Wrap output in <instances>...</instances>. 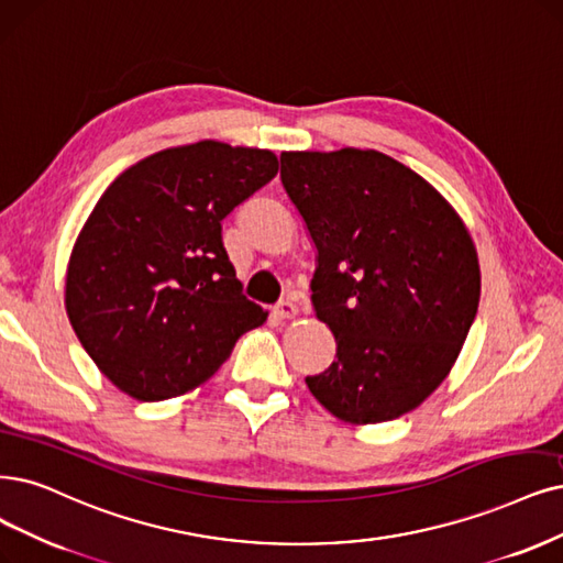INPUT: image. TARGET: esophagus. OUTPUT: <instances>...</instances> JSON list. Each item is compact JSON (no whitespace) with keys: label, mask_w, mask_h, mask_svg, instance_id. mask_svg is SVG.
Returning a JSON list of instances; mask_svg holds the SVG:
<instances>
[{"label":"esophagus","mask_w":563,"mask_h":563,"mask_svg":"<svg viewBox=\"0 0 563 563\" xmlns=\"http://www.w3.org/2000/svg\"><path fill=\"white\" fill-rule=\"evenodd\" d=\"M274 313H276L280 320H295V318L299 316V308H297V303H295V301L283 299V301H278V303H276Z\"/></svg>","instance_id":"34e87169"}]
</instances>
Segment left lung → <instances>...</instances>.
<instances>
[{"label":"left lung","instance_id":"left-lung-1","mask_svg":"<svg viewBox=\"0 0 563 563\" xmlns=\"http://www.w3.org/2000/svg\"><path fill=\"white\" fill-rule=\"evenodd\" d=\"M280 180L318 250L313 308L336 360L308 376L339 420L376 424L418 408L460 357L481 264L448 199L378 151L283 153Z\"/></svg>","mask_w":563,"mask_h":563}]
</instances>
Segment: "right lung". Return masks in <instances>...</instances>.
I'll use <instances>...</instances> for the list:
<instances>
[{
  "instance_id": "add662e5",
  "label": "right lung",
  "mask_w": 563,
  "mask_h": 563,
  "mask_svg": "<svg viewBox=\"0 0 563 563\" xmlns=\"http://www.w3.org/2000/svg\"><path fill=\"white\" fill-rule=\"evenodd\" d=\"M276 174L271 151L199 141L145 157L107 187L74 243L65 306L120 391L180 397L264 324L262 306L241 295L220 222Z\"/></svg>"
}]
</instances>
